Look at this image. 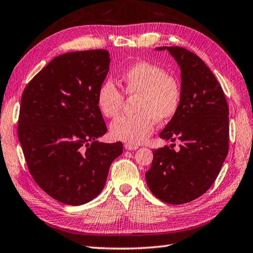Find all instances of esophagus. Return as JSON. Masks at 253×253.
<instances>
[{"instance_id": "1", "label": "esophagus", "mask_w": 253, "mask_h": 253, "mask_svg": "<svg viewBox=\"0 0 253 253\" xmlns=\"http://www.w3.org/2000/svg\"><path fill=\"white\" fill-rule=\"evenodd\" d=\"M125 149L127 150V151H134L136 149H139V146L135 145V144H131V143H126Z\"/></svg>"}]
</instances>
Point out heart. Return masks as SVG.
Masks as SVG:
<instances>
[{
  "label": "heart",
  "mask_w": 253,
  "mask_h": 253,
  "mask_svg": "<svg viewBox=\"0 0 253 253\" xmlns=\"http://www.w3.org/2000/svg\"><path fill=\"white\" fill-rule=\"evenodd\" d=\"M122 92L136 98L133 116L120 117L110 126L113 139L139 144L147 140L154 130L155 121L166 123L179 111L182 87L178 79L164 68L149 61H136L120 73ZM110 80L99 85L96 103L101 116L116 118L125 103V97Z\"/></svg>",
  "instance_id": "1"
}]
</instances>
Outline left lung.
I'll return each mask as SVG.
<instances>
[{
  "label": "left lung",
  "instance_id": "8db88e82",
  "mask_svg": "<svg viewBox=\"0 0 253 253\" xmlns=\"http://www.w3.org/2000/svg\"><path fill=\"white\" fill-rule=\"evenodd\" d=\"M156 49H168L182 71L179 111L160 133L180 145L178 151L171 145L153 151L145 178L155 197L180 205L202 196L217 178L229 150V109L221 85L198 56L178 46Z\"/></svg>",
  "mask_w": 253,
  "mask_h": 253
}]
</instances>
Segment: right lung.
<instances>
[{
  "label": "right lung",
  "mask_w": 253,
  "mask_h": 253,
  "mask_svg": "<svg viewBox=\"0 0 253 253\" xmlns=\"http://www.w3.org/2000/svg\"><path fill=\"white\" fill-rule=\"evenodd\" d=\"M106 49L55 57L25 87L17 135L36 184L66 205L78 206L101 193L121 142L101 143L108 131L96 103L108 74Z\"/></svg>",
  "instance_id": "right-lung-1"
}]
</instances>
